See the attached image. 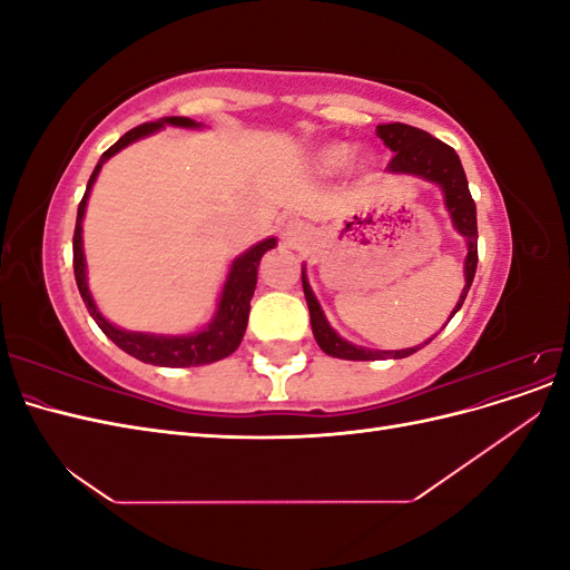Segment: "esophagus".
<instances>
[{"mask_svg":"<svg viewBox=\"0 0 570 570\" xmlns=\"http://www.w3.org/2000/svg\"><path fill=\"white\" fill-rule=\"evenodd\" d=\"M283 235H285V239H287L289 245H302L304 239L308 237V230H306L304 223H299V220H289L287 226H285V230H283Z\"/></svg>","mask_w":570,"mask_h":570,"instance_id":"obj_1","label":"esophagus"}]
</instances>
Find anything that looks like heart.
<instances>
[{
	"label": "heart",
	"mask_w": 570,
	"mask_h": 570,
	"mask_svg": "<svg viewBox=\"0 0 570 570\" xmlns=\"http://www.w3.org/2000/svg\"><path fill=\"white\" fill-rule=\"evenodd\" d=\"M352 154H354V149L350 145L333 142V145H327L316 151V166L321 170H327V174H333V170H342L350 164Z\"/></svg>",
	"instance_id": "heart-1"
}]
</instances>
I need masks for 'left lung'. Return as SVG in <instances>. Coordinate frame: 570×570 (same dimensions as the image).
I'll return each instance as SVG.
<instances>
[{"mask_svg":"<svg viewBox=\"0 0 570 570\" xmlns=\"http://www.w3.org/2000/svg\"><path fill=\"white\" fill-rule=\"evenodd\" d=\"M377 137L394 151L392 161L387 164V170L394 176H413V178H423L428 183H433L440 187V193L444 197V209L452 218V226L456 233L465 239V262H463V275H465V285L459 295L456 306L452 308V316L459 312L465 295H469L471 283L475 278V268H478V220H475V202L471 197L469 180H465L463 166L459 154L444 145L438 137L430 132L413 128L406 124H383L375 128ZM302 285H304V297L308 304V316H312V331L318 342V347L335 358H347V361H375V358H404L411 356L413 352H419L423 344H416V347H406V350H368V347H356L350 340H344L337 335L335 327L327 323L323 308L314 295L312 285H308L306 278V266H302ZM446 321V323H450Z\"/></svg>","mask_w":570,"mask_h":570,"instance_id":"8db88e82","label":"left lung"}]
</instances>
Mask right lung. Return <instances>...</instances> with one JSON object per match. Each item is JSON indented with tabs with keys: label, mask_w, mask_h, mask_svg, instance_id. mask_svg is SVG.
I'll return each instance as SVG.
<instances>
[{
	"label": "right lung",
	"mask_w": 570,
	"mask_h": 570,
	"mask_svg": "<svg viewBox=\"0 0 570 570\" xmlns=\"http://www.w3.org/2000/svg\"><path fill=\"white\" fill-rule=\"evenodd\" d=\"M166 126L187 128V130L202 128V124H197V120H193V118L166 116V118L154 120V124H142V126L128 130L116 145H111L105 154H101V159L97 161L92 176L88 180V187H85L82 202L78 204V218H76V233H73V273H76L80 297H82L85 306H88L90 316L101 327V333H105L116 344V347H120L135 358L145 361V364L166 366V368H189V366L214 364V361L230 356L239 347V342H243L245 331H247V321H249V302L254 297L258 262H262V256L268 249L278 245V239L266 237V239H262V243H256L254 247H249L247 252L233 258L228 278H226V283H223L220 297L216 304V314L197 333L157 335V333L124 331V327H118L109 318L101 316V312L92 299V292L88 287V264H85V252H82V218H85V209H88L92 185L99 176L101 166H105L114 157V154H118L120 149H126L128 145H132L137 140H142V137H147V135L159 132Z\"/></svg>",
	"instance_id": "1"
}]
</instances>
